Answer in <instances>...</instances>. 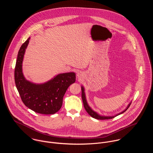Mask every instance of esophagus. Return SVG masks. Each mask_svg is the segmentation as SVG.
<instances>
[{
    "label": "esophagus",
    "instance_id": "34e87169",
    "mask_svg": "<svg viewBox=\"0 0 153 153\" xmlns=\"http://www.w3.org/2000/svg\"><path fill=\"white\" fill-rule=\"evenodd\" d=\"M77 77H78V78H80V77H82V73L81 72H79V73H77Z\"/></svg>",
    "mask_w": 153,
    "mask_h": 153
}]
</instances>
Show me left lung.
<instances>
[{
  "mask_svg": "<svg viewBox=\"0 0 153 153\" xmlns=\"http://www.w3.org/2000/svg\"><path fill=\"white\" fill-rule=\"evenodd\" d=\"M81 89H82V100H83V106H84V108L86 110V112L88 113L93 118H95L96 119H99V120H105V119H113L114 118V117L118 116V115H120L122 113H123L124 112L126 111V110H127V109L129 107L130 105H131V103H129V104H128V106L126 107V108L125 109V110L124 111H123L122 112L116 114V116H100L99 115L98 113H97L96 112H95L94 111H93L92 109L90 108V106L88 105V103H87V101H86V97H85V89L83 88V86H81Z\"/></svg>",
  "mask_w": 153,
  "mask_h": 153,
  "instance_id": "obj_1",
  "label": "left lung"
}]
</instances>
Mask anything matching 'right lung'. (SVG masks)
<instances>
[{
    "instance_id": "right-lung-1",
    "label": "right lung",
    "mask_w": 153,
    "mask_h": 153,
    "mask_svg": "<svg viewBox=\"0 0 153 153\" xmlns=\"http://www.w3.org/2000/svg\"><path fill=\"white\" fill-rule=\"evenodd\" d=\"M30 39L22 45L18 52L14 70L16 88L23 103L30 110L42 114H53L60 109L66 91L76 81V74H59L42 84L27 80L22 72V62Z\"/></svg>"
}]
</instances>
